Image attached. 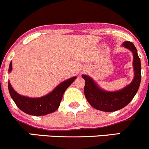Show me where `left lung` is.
<instances>
[{
	"label": "left lung",
	"mask_w": 149,
	"mask_h": 149,
	"mask_svg": "<svg viewBox=\"0 0 149 149\" xmlns=\"http://www.w3.org/2000/svg\"><path fill=\"white\" fill-rule=\"evenodd\" d=\"M122 46L130 50L134 56V77L131 84L116 91H108L98 86L91 77L82 75V78L86 82L84 86L86 98L91 106L97 110L112 112L123 109L131 102L139 88L141 80V66L136 48L134 43L129 41L123 42Z\"/></svg>",
	"instance_id": "1"
}]
</instances>
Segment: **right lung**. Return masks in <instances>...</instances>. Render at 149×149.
<instances>
[{"mask_svg":"<svg viewBox=\"0 0 149 149\" xmlns=\"http://www.w3.org/2000/svg\"><path fill=\"white\" fill-rule=\"evenodd\" d=\"M12 69L11 61L9 65V73ZM76 78L74 76L63 81L52 91L40 98H31L20 95L13 88L10 81H8V86L12 99L22 111L32 116H44L54 113L58 109L64 92Z\"/></svg>","mask_w":149,"mask_h":149,"instance_id":"add662e5","label":"right lung"}]
</instances>
